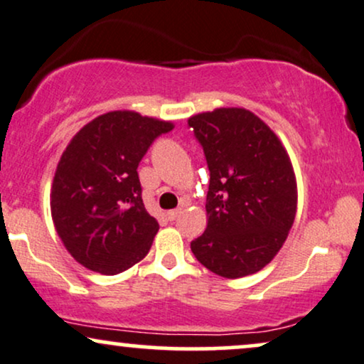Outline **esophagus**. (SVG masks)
Returning a JSON list of instances; mask_svg holds the SVG:
<instances>
[{
  "instance_id": "34e87169",
  "label": "esophagus",
  "mask_w": 364,
  "mask_h": 364,
  "mask_svg": "<svg viewBox=\"0 0 364 364\" xmlns=\"http://www.w3.org/2000/svg\"><path fill=\"white\" fill-rule=\"evenodd\" d=\"M183 213V208H176V210H171V211H168V220H169V222H174V220H176L178 218V216L179 215H181Z\"/></svg>"
}]
</instances>
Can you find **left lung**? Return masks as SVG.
I'll return each instance as SVG.
<instances>
[{
  "label": "left lung",
  "instance_id": "obj_1",
  "mask_svg": "<svg viewBox=\"0 0 364 364\" xmlns=\"http://www.w3.org/2000/svg\"><path fill=\"white\" fill-rule=\"evenodd\" d=\"M210 169L208 225L191 242L201 265L238 279L259 272L284 245L297 190L279 137L245 109H216L188 119Z\"/></svg>",
  "mask_w": 364,
  "mask_h": 364
}]
</instances>
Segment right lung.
<instances>
[{"label": "right lung", "instance_id": "add662e5", "mask_svg": "<svg viewBox=\"0 0 364 364\" xmlns=\"http://www.w3.org/2000/svg\"><path fill=\"white\" fill-rule=\"evenodd\" d=\"M171 122L114 110L87 124L63 151L53 178L52 218L70 255L105 275L148 255L159 225L142 203L141 159Z\"/></svg>", "mask_w": 364, "mask_h": 364}]
</instances>
